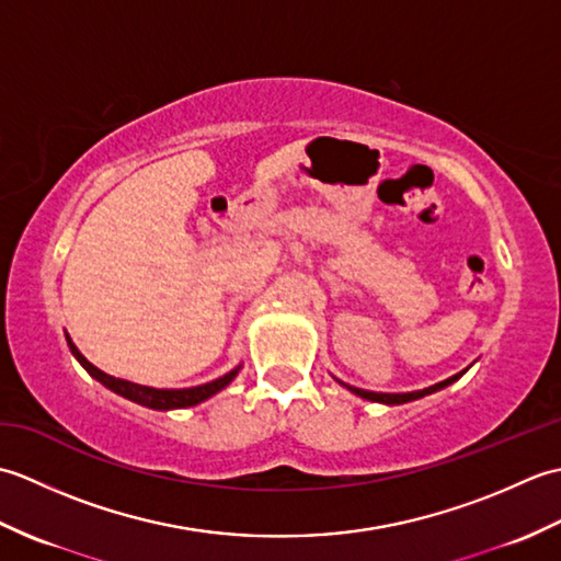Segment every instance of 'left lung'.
<instances>
[{
    "label": "left lung",
    "instance_id": "8db88e82",
    "mask_svg": "<svg viewBox=\"0 0 561 561\" xmlns=\"http://www.w3.org/2000/svg\"><path fill=\"white\" fill-rule=\"evenodd\" d=\"M465 371H468V368H465ZM465 371H460V374H456V376H450V378H446V380H440V383H436V386H428V388H424V390H414V392H371V390H362V388H354V386L342 383V380H340V383H342L344 388H347V390H352L354 396H359V398H364V400L383 402V404H402V402H410V400H420V398H424V396H432V392L450 386L453 380H458Z\"/></svg>",
    "mask_w": 561,
    "mask_h": 561
}]
</instances>
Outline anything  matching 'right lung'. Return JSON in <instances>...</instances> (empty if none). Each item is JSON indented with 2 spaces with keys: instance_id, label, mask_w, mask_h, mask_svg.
Wrapping results in <instances>:
<instances>
[{
  "instance_id": "obj_1",
  "label": "right lung",
  "mask_w": 561,
  "mask_h": 561,
  "mask_svg": "<svg viewBox=\"0 0 561 561\" xmlns=\"http://www.w3.org/2000/svg\"><path fill=\"white\" fill-rule=\"evenodd\" d=\"M67 344L71 354L77 356V362L87 368V371L101 380V383L105 388H111L113 392H117V396H123L127 400H133L137 404H145V408H151V410H181V408H193V404H199L205 402L207 398L217 396L219 390H224L226 386L231 383V380L238 376V371H241V366H236L233 371L224 374L221 378L217 380H209V383L205 386H195V388H181V390H159V388H149V386H139V383H133V380H123V378H115V376H108L105 371H101V368L93 366L87 356H83L77 344L71 342V337L67 335Z\"/></svg>"
}]
</instances>
